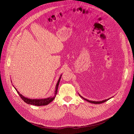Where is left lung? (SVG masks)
Returning a JSON list of instances; mask_svg holds the SVG:
<instances>
[{
	"label": "left lung",
	"mask_w": 134,
	"mask_h": 134,
	"mask_svg": "<svg viewBox=\"0 0 134 134\" xmlns=\"http://www.w3.org/2000/svg\"><path fill=\"white\" fill-rule=\"evenodd\" d=\"M79 95L80 96V97H81V98H82L83 99L86 100L88 101V102H90V103H94V104H100V103H104V102H106V101H107L108 100H109V99L111 98H108V99H105V100H102V101H92V100H88V99H86V98H83V97H82V96H81L80 94H79Z\"/></svg>",
	"instance_id": "1"
}]
</instances>
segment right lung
<instances>
[{
  "mask_svg": "<svg viewBox=\"0 0 134 134\" xmlns=\"http://www.w3.org/2000/svg\"><path fill=\"white\" fill-rule=\"evenodd\" d=\"M61 76H62V75H61ZM61 76H60L58 82L57 83V84H56V86L54 96L53 97H49V98H47L39 99H32L27 98H26V97L22 96L21 94H20L19 92L17 90H16L15 88V90L17 91V92L18 93L19 96L21 97V98L22 99V100L24 101V102H25L26 103L29 104L35 105V106H45V105H47L48 104H49L51 102H52V101L55 99V97L56 96V94H57V92H58V89L60 80L61 79Z\"/></svg>",
  "mask_w": 134,
  "mask_h": 134,
  "instance_id": "right-lung-1",
  "label": "right lung"
}]
</instances>
